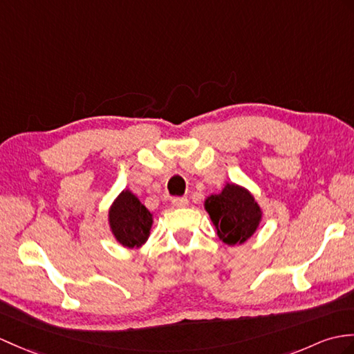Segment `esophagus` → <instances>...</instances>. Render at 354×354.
<instances>
[{
  "label": "esophagus",
  "instance_id": "1",
  "mask_svg": "<svg viewBox=\"0 0 354 354\" xmlns=\"http://www.w3.org/2000/svg\"><path fill=\"white\" fill-rule=\"evenodd\" d=\"M171 203H174L175 208H184V207H187L188 199L187 197H175V199L171 201Z\"/></svg>",
  "mask_w": 354,
  "mask_h": 354
}]
</instances>
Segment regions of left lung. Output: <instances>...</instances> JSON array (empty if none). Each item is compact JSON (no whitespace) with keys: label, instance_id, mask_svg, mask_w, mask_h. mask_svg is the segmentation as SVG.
<instances>
[{"label":"left lung","instance_id":"obj_1","mask_svg":"<svg viewBox=\"0 0 354 354\" xmlns=\"http://www.w3.org/2000/svg\"><path fill=\"white\" fill-rule=\"evenodd\" d=\"M217 236L227 245H240L258 231L262 209L254 196L243 185L226 183L221 192L203 202Z\"/></svg>","mask_w":354,"mask_h":354}]
</instances>
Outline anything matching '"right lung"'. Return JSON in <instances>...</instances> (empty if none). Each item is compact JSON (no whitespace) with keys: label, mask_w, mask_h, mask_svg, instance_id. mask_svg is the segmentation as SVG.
Here are the masks:
<instances>
[{"label":"right lung","mask_w":354,"mask_h":354,"mask_svg":"<svg viewBox=\"0 0 354 354\" xmlns=\"http://www.w3.org/2000/svg\"><path fill=\"white\" fill-rule=\"evenodd\" d=\"M152 225L153 214L129 188L122 190L110 205V232L123 248H142L151 235Z\"/></svg>","instance_id":"1"}]
</instances>
